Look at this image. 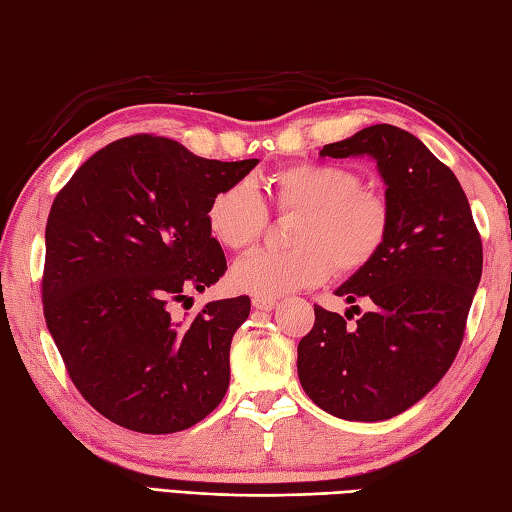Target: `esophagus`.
<instances>
[{
    "instance_id": "1",
    "label": "esophagus",
    "mask_w": 512,
    "mask_h": 512,
    "mask_svg": "<svg viewBox=\"0 0 512 512\" xmlns=\"http://www.w3.org/2000/svg\"><path fill=\"white\" fill-rule=\"evenodd\" d=\"M252 305L258 311H271L276 307V298H267V296H254L252 298Z\"/></svg>"
}]
</instances>
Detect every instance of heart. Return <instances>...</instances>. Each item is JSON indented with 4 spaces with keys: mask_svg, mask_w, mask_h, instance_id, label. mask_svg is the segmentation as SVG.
I'll use <instances>...</instances> for the list:
<instances>
[{
    "mask_svg": "<svg viewBox=\"0 0 512 512\" xmlns=\"http://www.w3.org/2000/svg\"><path fill=\"white\" fill-rule=\"evenodd\" d=\"M360 172L340 163H294L269 179L278 214H300L291 252H260L238 260L232 285L254 296H283L322 285L336 267L356 274L369 267L389 236L391 212L384 196L362 187ZM207 227L234 252L256 245L269 225V207L258 187L241 179L207 205Z\"/></svg>",
    "mask_w": 512,
    "mask_h": 512,
    "instance_id": "b5f03b06",
    "label": "heart"
}]
</instances>
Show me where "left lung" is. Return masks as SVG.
Listing matches in <instances>:
<instances>
[{"label":"left lung","mask_w":512,"mask_h":512,"mask_svg":"<svg viewBox=\"0 0 512 512\" xmlns=\"http://www.w3.org/2000/svg\"><path fill=\"white\" fill-rule=\"evenodd\" d=\"M360 154L373 156L387 183L391 225L378 258L336 296L371 309L347 325L349 311L344 319L314 305V327L298 342V378L327 413L380 422L422 400L451 369L484 254L460 181L420 139L378 123L320 150L331 159Z\"/></svg>","instance_id":"left-lung-1"}]
</instances>
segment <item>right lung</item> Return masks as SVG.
<instances>
[{
  "label": "right lung",
  "instance_id": "1",
  "mask_svg": "<svg viewBox=\"0 0 512 512\" xmlns=\"http://www.w3.org/2000/svg\"><path fill=\"white\" fill-rule=\"evenodd\" d=\"M256 163L132 134L92 154L52 201L46 325L83 400L123 429L185 431L225 398L249 296L207 302L185 322L170 307L225 274L207 205Z\"/></svg>",
  "mask_w": 512,
  "mask_h": 512
}]
</instances>
